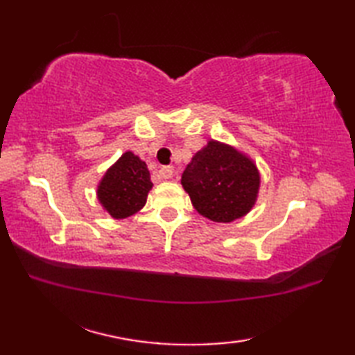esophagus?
<instances>
[{"instance_id":"obj_1","label":"esophagus","mask_w":355,"mask_h":355,"mask_svg":"<svg viewBox=\"0 0 355 355\" xmlns=\"http://www.w3.org/2000/svg\"><path fill=\"white\" fill-rule=\"evenodd\" d=\"M175 175H177V171L173 169V166H163V168L160 169V177L164 180L173 178Z\"/></svg>"}]
</instances>
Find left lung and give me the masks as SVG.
Listing matches in <instances>:
<instances>
[{
  "mask_svg": "<svg viewBox=\"0 0 355 355\" xmlns=\"http://www.w3.org/2000/svg\"><path fill=\"white\" fill-rule=\"evenodd\" d=\"M182 186L201 216L214 223H233L258 201L261 172L244 150L210 139L186 166Z\"/></svg>",
  "mask_w": 355,
  "mask_h": 355,
  "instance_id": "obj_1",
  "label": "left lung"
}]
</instances>
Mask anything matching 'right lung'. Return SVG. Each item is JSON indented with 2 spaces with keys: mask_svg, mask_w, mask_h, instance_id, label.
I'll use <instances>...</instances> for the list:
<instances>
[{
  "mask_svg": "<svg viewBox=\"0 0 355 355\" xmlns=\"http://www.w3.org/2000/svg\"><path fill=\"white\" fill-rule=\"evenodd\" d=\"M150 189L153 182L146 163L132 150H126L105 171L96 195L103 212L114 220H125L143 209Z\"/></svg>",
  "mask_w": 355,
  "mask_h": 355,
  "instance_id": "obj_1",
  "label": "right lung"
}]
</instances>
